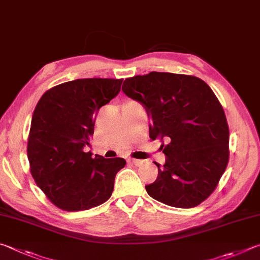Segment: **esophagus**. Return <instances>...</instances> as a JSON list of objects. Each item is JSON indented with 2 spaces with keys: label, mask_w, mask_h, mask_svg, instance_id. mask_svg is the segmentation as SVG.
Instances as JSON below:
<instances>
[{
  "label": "esophagus",
  "mask_w": 260,
  "mask_h": 260,
  "mask_svg": "<svg viewBox=\"0 0 260 260\" xmlns=\"http://www.w3.org/2000/svg\"><path fill=\"white\" fill-rule=\"evenodd\" d=\"M127 162L131 163V165H135V166L139 167V166L143 165L144 161L143 160H136V158H129V160H127Z\"/></svg>",
  "instance_id": "1"
}]
</instances>
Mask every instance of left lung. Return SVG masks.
<instances>
[{
	"label": "left lung",
	"instance_id": "1",
	"mask_svg": "<svg viewBox=\"0 0 260 260\" xmlns=\"http://www.w3.org/2000/svg\"><path fill=\"white\" fill-rule=\"evenodd\" d=\"M122 91L143 105L149 137L162 142L166 163L154 162L158 175L145 186L149 197L176 208L199 206L229 162V125L216 94L197 76L161 72L126 79Z\"/></svg>",
	"mask_w": 260,
	"mask_h": 260
}]
</instances>
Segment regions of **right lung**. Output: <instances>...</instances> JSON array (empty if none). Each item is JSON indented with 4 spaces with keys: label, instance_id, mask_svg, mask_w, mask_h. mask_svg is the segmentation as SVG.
<instances>
[{
    "label": "right lung",
    "instance_id": "1",
    "mask_svg": "<svg viewBox=\"0 0 260 260\" xmlns=\"http://www.w3.org/2000/svg\"><path fill=\"white\" fill-rule=\"evenodd\" d=\"M121 80L80 79L48 90L34 109L27 155L31 176L54 206L88 210L111 198L122 157L83 152L100 107L115 98Z\"/></svg>",
    "mask_w": 260,
    "mask_h": 260
}]
</instances>
